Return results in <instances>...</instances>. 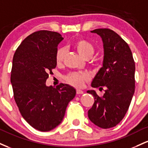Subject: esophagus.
<instances>
[{
    "instance_id": "1",
    "label": "esophagus",
    "mask_w": 148,
    "mask_h": 148,
    "mask_svg": "<svg viewBox=\"0 0 148 148\" xmlns=\"http://www.w3.org/2000/svg\"><path fill=\"white\" fill-rule=\"evenodd\" d=\"M76 93H77V94H82L84 92L80 90V89H77V90H76Z\"/></svg>"
}]
</instances>
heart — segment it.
Here are the masks:
<instances>
[{
	"instance_id": "obj_1",
	"label": "heart",
	"mask_w": 148,
	"mask_h": 148,
	"mask_svg": "<svg viewBox=\"0 0 148 148\" xmlns=\"http://www.w3.org/2000/svg\"><path fill=\"white\" fill-rule=\"evenodd\" d=\"M77 52L84 59L92 57L94 53V47L93 45L87 40L83 38L77 39L73 44ZM66 51L64 48H59L56 52L55 59L56 64H59L62 62L65 56ZM66 80L70 84L75 87H82L84 82L89 79V75L84 73H71L66 76Z\"/></svg>"
}]
</instances>
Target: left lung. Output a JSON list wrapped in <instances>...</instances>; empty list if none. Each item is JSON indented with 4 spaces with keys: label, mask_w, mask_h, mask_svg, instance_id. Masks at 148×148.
Instances as JSON below:
<instances>
[{
    "label": "left lung",
    "mask_w": 148,
    "mask_h": 148,
    "mask_svg": "<svg viewBox=\"0 0 148 148\" xmlns=\"http://www.w3.org/2000/svg\"><path fill=\"white\" fill-rule=\"evenodd\" d=\"M91 32L101 36L104 49L103 67L94 77L92 87L106 90L102 97L94 90L87 91L94 97L88 117L99 127L109 129L122 120L130 106L135 91V62L128 44L117 33L109 29Z\"/></svg>",
    "instance_id": "8db88e82"
}]
</instances>
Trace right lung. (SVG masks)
<instances>
[{"label":"right lung","instance_id":"obj_1","mask_svg":"<svg viewBox=\"0 0 148 148\" xmlns=\"http://www.w3.org/2000/svg\"><path fill=\"white\" fill-rule=\"evenodd\" d=\"M63 39L57 32L36 31L21 42L13 56L10 79L14 101L25 120L40 132L61 123L76 94L69 84H45L56 66L57 46Z\"/></svg>","mask_w":148,"mask_h":148}]
</instances>
